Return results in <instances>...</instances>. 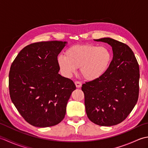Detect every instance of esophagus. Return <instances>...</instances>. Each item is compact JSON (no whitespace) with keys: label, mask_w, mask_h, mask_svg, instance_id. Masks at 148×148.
I'll return each mask as SVG.
<instances>
[{"label":"esophagus","mask_w":148,"mask_h":148,"mask_svg":"<svg viewBox=\"0 0 148 148\" xmlns=\"http://www.w3.org/2000/svg\"><path fill=\"white\" fill-rule=\"evenodd\" d=\"M75 84H76V86L77 88H80V87H81V86H82V83L79 82V81H77L75 82Z\"/></svg>","instance_id":"obj_1"}]
</instances>
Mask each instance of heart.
I'll use <instances>...</instances> for the list:
<instances>
[{
  "label": "heart",
  "instance_id": "1",
  "mask_svg": "<svg viewBox=\"0 0 148 148\" xmlns=\"http://www.w3.org/2000/svg\"><path fill=\"white\" fill-rule=\"evenodd\" d=\"M111 60V53L108 48L86 44L70 47L65 55L58 56V64L66 77H71L80 67L81 76L87 80L93 81L106 73Z\"/></svg>",
  "mask_w": 148,
  "mask_h": 148
}]
</instances>
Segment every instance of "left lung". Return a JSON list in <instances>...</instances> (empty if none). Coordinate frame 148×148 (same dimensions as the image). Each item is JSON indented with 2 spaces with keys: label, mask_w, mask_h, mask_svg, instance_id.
I'll return each instance as SVG.
<instances>
[{
  "label": "left lung",
  "mask_w": 148,
  "mask_h": 148,
  "mask_svg": "<svg viewBox=\"0 0 148 148\" xmlns=\"http://www.w3.org/2000/svg\"><path fill=\"white\" fill-rule=\"evenodd\" d=\"M112 47V60L102 77L82 85L88 118L100 126L120 123L129 115L139 98V67L126 44L109 37L94 39Z\"/></svg>",
  "instance_id": "left-lung-1"
}]
</instances>
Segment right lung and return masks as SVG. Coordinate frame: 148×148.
<instances>
[{
  "label": "right lung",
  "instance_id": "obj_1",
  "mask_svg": "<svg viewBox=\"0 0 148 148\" xmlns=\"http://www.w3.org/2000/svg\"><path fill=\"white\" fill-rule=\"evenodd\" d=\"M67 42H36L22 49L9 74V94L25 120L37 127H52L64 118L73 81L58 74L57 56Z\"/></svg>",
  "mask_w": 148,
  "mask_h": 148
}]
</instances>
